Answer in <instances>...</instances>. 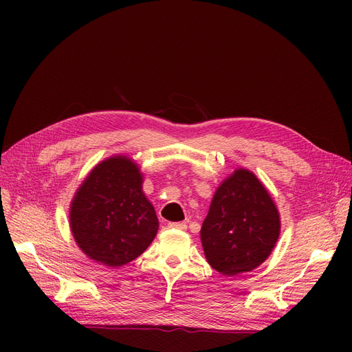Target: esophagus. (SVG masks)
Wrapping results in <instances>:
<instances>
[{"label":"esophagus","instance_id":"1","mask_svg":"<svg viewBox=\"0 0 352 352\" xmlns=\"http://www.w3.org/2000/svg\"><path fill=\"white\" fill-rule=\"evenodd\" d=\"M168 229L185 230V229H186V223H182V221H172V223H168Z\"/></svg>","mask_w":352,"mask_h":352}]
</instances>
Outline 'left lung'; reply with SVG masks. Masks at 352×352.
Returning <instances> with one entry per match:
<instances>
[{
    "label": "left lung",
    "instance_id": "left-lung-1",
    "mask_svg": "<svg viewBox=\"0 0 352 352\" xmlns=\"http://www.w3.org/2000/svg\"><path fill=\"white\" fill-rule=\"evenodd\" d=\"M280 235V214L270 192L248 168H235L217 186L199 232L212 269L236 276L269 258Z\"/></svg>",
    "mask_w": 352,
    "mask_h": 352
}]
</instances>
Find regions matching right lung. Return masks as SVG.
I'll return each mask as SVG.
<instances>
[{
	"mask_svg": "<svg viewBox=\"0 0 352 352\" xmlns=\"http://www.w3.org/2000/svg\"><path fill=\"white\" fill-rule=\"evenodd\" d=\"M144 175L131 157L113 155L95 166L70 202V230L88 258L122 267L150 247L158 230Z\"/></svg>",
	"mask_w": 352,
	"mask_h": 352,
	"instance_id": "right-lung-1",
	"label": "right lung"
}]
</instances>
